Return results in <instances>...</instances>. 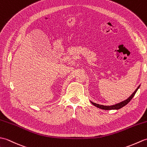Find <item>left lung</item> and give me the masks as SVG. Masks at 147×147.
Wrapping results in <instances>:
<instances>
[{
    "mask_svg": "<svg viewBox=\"0 0 147 147\" xmlns=\"http://www.w3.org/2000/svg\"><path fill=\"white\" fill-rule=\"evenodd\" d=\"M140 86V85L138 86V88H137L135 90V92H134L132 93L131 95L129 98H127V99H126L125 100L122 101L119 103H117V104H116L112 105H100V104H96V103H94V102H93L92 101H90V102H91L92 104L94 106H95V107H98L99 109H103V110H118V109L123 107L124 106H125L126 105L128 104V103L130 102L131 100L133 98V96H135V93H136L137 90L139 89Z\"/></svg>",
    "mask_w": 147,
    "mask_h": 147,
    "instance_id": "obj_1",
    "label": "left lung"
}]
</instances>
